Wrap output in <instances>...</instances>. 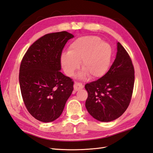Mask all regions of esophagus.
<instances>
[{
    "label": "esophagus",
    "mask_w": 153,
    "mask_h": 153,
    "mask_svg": "<svg viewBox=\"0 0 153 153\" xmlns=\"http://www.w3.org/2000/svg\"><path fill=\"white\" fill-rule=\"evenodd\" d=\"M74 88L75 91H77L80 89H82L83 88V85L82 83H77V82H75L74 85Z\"/></svg>",
    "instance_id": "1"
}]
</instances>
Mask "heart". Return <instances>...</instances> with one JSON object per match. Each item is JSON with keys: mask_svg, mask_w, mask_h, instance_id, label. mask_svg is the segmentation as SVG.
<instances>
[{"mask_svg": "<svg viewBox=\"0 0 153 153\" xmlns=\"http://www.w3.org/2000/svg\"><path fill=\"white\" fill-rule=\"evenodd\" d=\"M112 56L111 46L97 36L77 39L71 43L68 53H63L60 64L68 76H72L81 64L83 71L78 77L83 79L89 75L91 78L102 77L108 69Z\"/></svg>", "mask_w": 153, "mask_h": 153, "instance_id": "obj_1", "label": "heart"}]
</instances>
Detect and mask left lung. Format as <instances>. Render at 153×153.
<instances>
[{"instance_id": "left-lung-1", "label": "left lung", "mask_w": 153, "mask_h": 153, "mask_svg": "<svg viewBox=\"0 0 153 153\" xmlns=\"http://www.w3.org/2000/svg\"><path fill=\"white\" fill-rule=\"evenodd\" d=\"M134 68L128 53L119 42L112 65L105 76L87 83L85 107L100 122L113 121L124 112L130 102L134 85Z\"/></svg>"}]
</instances>
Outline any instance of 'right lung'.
Returning <instances> with one entry per match:
<instances>
[{
    "instance_id": "1",
    "label": "right lung",
    "mask_w": 153,
    "mask_h": 153,
    "mask_svg": "<svg viewBox=\"0 0 153 153\" xmlns=\"http://www.w3.org/2000/svg\"><path fill=\"white\" fill-rule=\"evenodd\" d=\"M74 35L67 31L44 35L28 48L20 65L19 82L23 100L35 119L51 122L62 114L74 82L60 72V56Z\"/></svg>"
}]
</instances>
